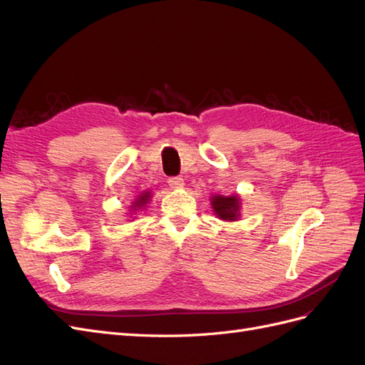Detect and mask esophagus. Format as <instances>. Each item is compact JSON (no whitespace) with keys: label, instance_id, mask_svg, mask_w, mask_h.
Listing matches in <instances>:
<instances>
[{"label":"esophagus","instance_id":"esophagus-1","mask_svg":"<svg viewBox=\"0 0 365 365\" xmlns=\"http://www.w3.org/2000/svg\"><path fill=\"white\" fill-rule=\"evenodd\" d=\"M168 185L171 186V188L177 190V188H182L183 186V179L180 175H175V177H170L168 179Z\"/></svg>","mask_w":365,"mask_h":365}]
</instances>
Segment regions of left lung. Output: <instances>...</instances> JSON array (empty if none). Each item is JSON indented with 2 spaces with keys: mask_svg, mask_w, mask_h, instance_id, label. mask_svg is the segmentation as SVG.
Segmentation results:
<instances>
[{
  "mask_svg": "<svg viewBox=\"0 0 365 365\" xmlns=\"http://www.w3.org/2000/svg\"><path fill=\"white\" fill-rule=\"evenodd\" d=\"M212 207L215 214L222 218V220H237L238 211H240V200L238 197H223V195H214L212 197Z\"/></svg>",
  "mask_w": 365,
  "mask_h": 365,
  "instance_id": "1",
  "label": "left lung"
}]
</instances>
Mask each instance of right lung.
<instances>
[{
    "label": "right lung",
    "mask_w": 365,
    "mask_h": 365,
    "mask_svg": "<svg viewBox=\"0 0 365 365\" xmlns=\"http://www.w3.org/2000/svg\"><path fill=\"white\" fill-rule=\"evenodd\" d=\"M148 199H150V192H143V194L139 197V199H138L136 202H134V206H131V207H133V210H136V207H140V206H143L145 203H147Z\"/></svg>",
    "instance_id": "right-lung-1"
}]
</instances>
